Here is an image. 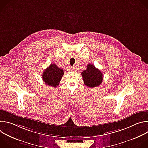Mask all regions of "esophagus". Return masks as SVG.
<instances>
[{
    "mask_svg": "<svg viewBox=\"0 0 148 148\" xmlns=\"http://www.w3.org/2000/svg\"><path fill=\"white\" fill-rule=\"evenodd\" d=\"M70 70L72 71H76L77 70V67L76 66H72L70 68Z\"/></svg>",
    "mask_w": 148,
    "mask_h": 148,
    "instance_id": "34e87169",
    "label": "esophagus"
}]
</instances>
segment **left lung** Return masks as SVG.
<instances>
[{
    "instance_id": "obj_1",
    "label": "left lung",
    "mask_w": 148,
    "mask_h": 148,
    "mask_svg": "<svg viewBox=\"0 0 148 148\" xmlns=\"http://www.w3.org/2000/svg\"><path fill=\"white\" fill-rule=\"evenodd\" d=\"M84 84L88 87L94 88L99 86L102 81L103 75L94 66L88 64L87 69L81 73Z\"/></svg>"
}]
</instances>
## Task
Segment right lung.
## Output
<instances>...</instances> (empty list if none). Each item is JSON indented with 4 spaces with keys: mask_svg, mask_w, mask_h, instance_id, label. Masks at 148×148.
<instances>
[{
    "mask_svg": "<svg viewBox=\"0 0 148 148\" xmlns=\"http://www.w3.org/2000/svg\"><path fill=\"white\" fill-rule=\"evenodd\" d=\"M64 71L58 68L55 64H51L43 72L42 78L48 86L56 87L59 85Z\"/></svg>",
    "mask_w": 148,
    "mask_h": 148,
    "instance_id": "1",
    "label": "right lung"
}]
</instances>
